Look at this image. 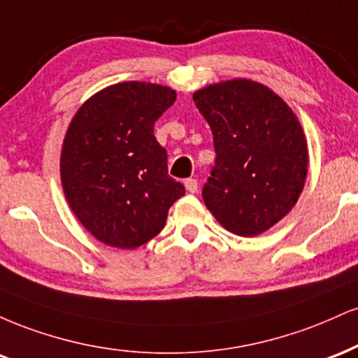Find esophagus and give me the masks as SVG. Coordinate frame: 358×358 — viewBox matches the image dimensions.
Here are the masks:
<instances>
[{
    "instance_id": "34e87169",
    "label": "esophagus",
    "mask_w": 358,
    "mask_h": 358,
    "mask_svg": "<svg viewBox=\"0 0 358 358\" xmlns=\"http://www.w3.org/2000/svg\"><path fill=\"white\" fill-rule=\"evenodd\" d=\"M184 186H186V189L189 192H192V194H194V192H197V179H186L184 180Z\"/></svg>"
}]
</instances>
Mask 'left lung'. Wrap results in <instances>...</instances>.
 <instances>
[{
    "label": "left lung",
    "instance_id": "obj_1",
    "mask_svg": "<svg viewBox=\"0 0 358 358\" xmlns=\"http://www.w3.org/2000/svg\"><path fill=\"white\" fill-rule=\"evenodd\" d=\"M192 100L216 152L204 204L231 233L262 234L292 211L305 186L308 150L300 122L275 92L246 78L206 87Z\"/></svg>",
    "mask_w": 358,
    "mask_h": 358
}]
</instances>
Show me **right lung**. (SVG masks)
I'll use <instances>...</instances> for the list:
<instances>
[{
	"mask_svg": "<svg viewBox=\"0 0 358 358\" xmlns=\"http://www.w3.org/2000/svg\"><path fill=\"white\" fill-rule=\"evenodd\" d=\"M176 92L145 82L103 88L75 113L60 174L78 221L105 245L134 250L161 233L184 186L167 174L154 124Z\"/></svg>",
	"mask_w": 358,
	"mask_h": 358,
	"instance_id": "1",
	"label": "right lung"
}]
</instances>
